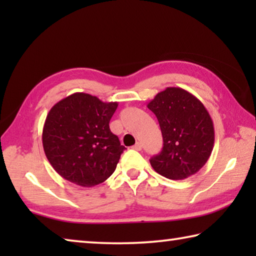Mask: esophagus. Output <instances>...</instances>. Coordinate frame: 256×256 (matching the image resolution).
I'll return each instance as SVG.
<instances>
[{
    "label": "esophagus",
    "mask_w": 256,
    "mask_h": 256,
    "mask_svg": "<svg viewBox=\"0 0 256 256\" xmlns=\"http://www.w3.org/2000/svg\"><path fill=\"white\" fill-rule=\"evenodd\" d=\"M133 149H136V150H138V151H140V150L142 149V144H140V142H136V144L133 146Z\"/></svg>",
    "instance_id": "34e87169"
}]
</instances>
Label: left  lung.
<instances>
[{"instance_id":"obj_1","label":"left lung","mask_w":256,"mask_h":256,"mask_svg":"<svg viewBox=\"0 0 256 256\" xmlns=\"http://www.w3.org/2000/svg\"><path fill=\"white\" fill-rule=\"evenodd\" d=\"M146 107L157 118L164 140L162 150L150 159L154 170L174 180L200 170L214 144V122L204 105L186 90L168 86Z\"/></svg>"}]
</instances>
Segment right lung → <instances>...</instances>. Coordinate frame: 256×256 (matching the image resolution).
<instances>
[{"label": "right lung", "instance_id": "obj_1", "mask_svg": "<svg viewBox=\"0 0 256 256\" xmlns=\"http://www.w3.org/2000/svg\"><path fill=\"white\" fill-rule=\"evenodd\" d=\"M118 102L84 92L72 94L50 108L42 128V146L60 176L84 188L105 182L116 170L125 146L110 132Z\"/></svg>", "mask_w": 256, "mask_h": 256}]
</instances>
